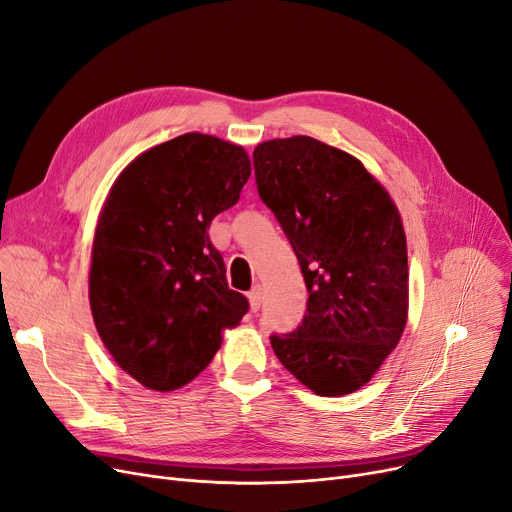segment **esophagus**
<instances>
[{"label": "esophagus", "instance_id": "obj_1", "mask_svg": "<svg viewBox=\"0 0 512 512\" xmlns=\"http://www.w3.org/2000/svg\"><path fill=\"white\" fill-rule=\"evenodd\" d=\"M261 299H263V291H261L259 284H255V286L251 288V293H249V301H251V307H253L255 311L261 307Z\"/></svg>", "mask_w": 512, "mask_h": 512}]
</instances>
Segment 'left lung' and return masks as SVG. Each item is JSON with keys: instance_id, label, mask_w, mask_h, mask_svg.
Wrapping results in <instances>:
<instances>
[{"instance_id": "left-lung-1", "label": "left lung", "mask_w": 512, "mask_h": 512, "mask_svg": "<svg viewBox=\"0 0 512 512\" xmlns=\"http://www.w3.org/2000/svg\"><path fill=\"white\" fill-rule=\"evenodd\" d=\"M261 201L299 259L307 314L272 335L282 366L324 397L364 387L402 339L408 249L389 192L351 154L309 136L253 152Z\"/></svg>"}]
</instances>
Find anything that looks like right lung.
<instances>
[{
	"mask_svg": "<svg viewBox=\"0 0 512 512\" xmlns=\"http://www.w3.org/2000/svg\"><path fill=\"white\" fill-rule=\"evenodd\" d=\"M251 177L242 146L184 133L133 159L110 188L92 247L90 307L113 360L173 391L213 360L221 332L249 311L209 240L217 213Z\"/></svg>",
	"mask_w": 512,
	"mask_h": 512,
	"instance_id": "add662e5",
	"label": "right lung"
}]
</instances>
